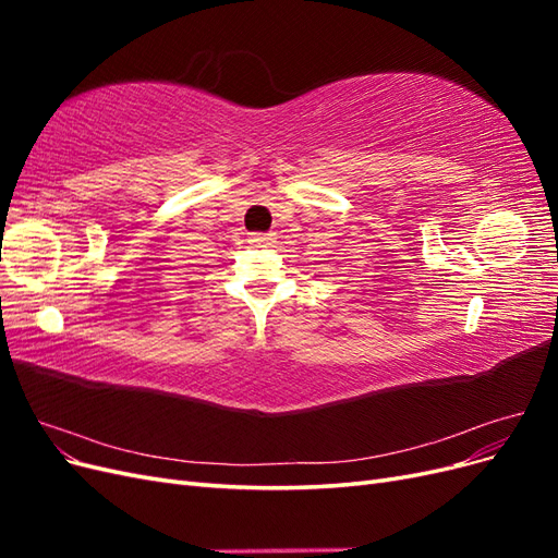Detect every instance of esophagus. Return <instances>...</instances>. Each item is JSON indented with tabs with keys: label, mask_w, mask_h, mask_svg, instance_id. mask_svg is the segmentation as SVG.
<instances>
[{
	"label": "esophagus",
	"mask_w": 558,
	"mask_h": 558,
	"mask_svg": "<svg viewBox=\"0 0 558 558\" xmlns=\"http://www.w3.org/2000/svg\"><path fill=\"white\" fill-rule=\"evenodd\" d=\"M248 244L256 248H267L275 244V234H248Z\"/></svg>",
	"instance_id": "34e87169"
}]
</instances>
